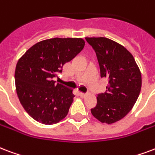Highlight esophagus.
Wrapping results in <instances>:
<instances>
[{
	"instance_id": "34e87169",
	"label": "esophagus",
	"mask_w": 155,
	"mask_h": 155,
	"mask_svg": "<svg viewBox=\"0 0 155 155\" xmlns=\"http://www.w3.org/2000/svg\"><path fill=\"white\" fill-rule=\"evenodd\" d=\"M80 95L81 97H84L87 96V94H86V93H80Z\"/></svg>"
}]
</instances>
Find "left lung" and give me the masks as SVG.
Returning <instances> with one entry per match:
<instances>
[{
  "instance_id": "left-lung-1",
  "label": "left lung",
  "mask_w": 155,
  "mask_h": 155,
  "mask_svg": "<svg viewBox=\"0 0 155 155\" xmlns=\"http://www.w3.org/2000/svg\"><path fill=\"white\" fill-rule=\"evenodd\" d=\"M96 53L101 78H108L106 92L99 93L91 113L101 123L111 124L133 109L141 88V74L132 54L106 37H86Z\"/></svg>"
}]
</instances>
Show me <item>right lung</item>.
I'll return each mask as SVG.
<instances>
[{"instance_id": "right-lung-1", "label": "right lung", "mask_w": 155, "mask_h": 155, "mask_svg": "<svg viewBox=\"0 0 155 155\" xmlns=\"http://www.w3.org/2000/svg\"><path fill=\"white\" fill-rule=\"evenodd\" d=\"M82 38H53L40 41L18 61L15 78L16 92L28 114L43 124L63 120L75 95L53 78L62 72L66 62L84 49Z\"/></svg>"}]
</instances>
